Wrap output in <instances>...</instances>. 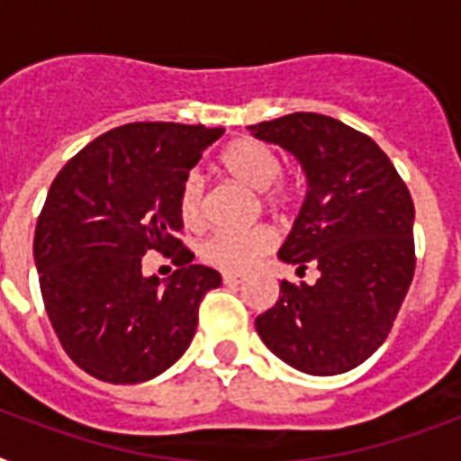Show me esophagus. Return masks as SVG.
<instances>
[{"label": "esophagus", "mask_w": 461, "mask_h": 461, "mask_svg": "<svg viewBox=\"0 0 461 461\" xmlns=\"http://www.w3.org/2000/svg\"><path fill=\"white\" fill-rule=\"evenodd\" d=\"M222 282L224 285H239V282H244V277H241V275H234V273H224Z\"/></svg>", "instance_id": "esophagus-1"}]
</instances>
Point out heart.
<instances>
[{
	"label": "heart",
	"mask_w": 461,
	"mask_h": 461,
	"mask_svg": "<svg viewBox=\"0 0 461 461\" xmlns=\"http://www.w3.org/2000/svg\"><path fill=\"white\" fill-rule=\"evenodd\" d=\"M220 172L230 179L244 184L251 191H258L263 205L270 210H285L292 203L289 188L275 184L282 172L280 158L273 148L251 139H239L224 148L217 158ZM179 220L186 230H198L203 222V188L195 176H186L179 188ZM275 244L273 231L267 227H251L244 231H215L201 246L203 263L224 270V273H244L266 256Z\"/></svg>",
	"instance_id": "1"
}]
</instances>
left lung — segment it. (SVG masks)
I'll use <instances>...</instances> for the list:
<instances>
[{
	"label": "left lung",
	"instance_id": "8db88e82",
	"mask_svg": "<svg viewBox=\"0 0 461 461\" xmlns=\"http://www.w3.org/2000/svg\"><path fill=\"white\" fill-rule=\"evenodd\" d=\"M302 165L306 198L280 260L318 267L315 285L282 280L256 318L266 347L296 371L337 375L385 342L414 277V203L378 143L315 112L249 126Z\"/></svg>",
	"mask_w": 461,
	"mask_h": 461
}]
</instances>
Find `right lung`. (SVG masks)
Listing matches in <instances>:
<instances>
[{
	"label": "right lung",
	"instance_id": "add662e5",
	"mask_svg": "<svg viewBox=\"0 0 461 461\" xmlns=\"http://www.w3.org/2000/svg\"><path fill=\"white\" fill-rule=\"evenodd\" d=\"M224 129L136 122L97 136L61 167L38 217L32 256L47 315L71 361L93 378L136 385L188 349L198 306L222 285L181 244L179 188ZM148 250L177 266L146 278Z\"/></svg>",
	"mask_w": 461,
	"mask_h": 461
}]
</instances>
